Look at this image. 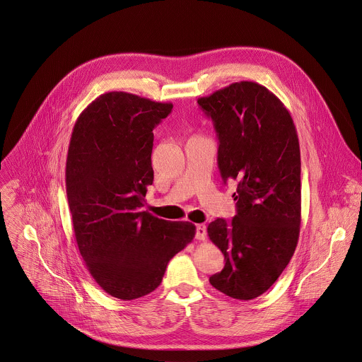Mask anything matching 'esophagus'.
I'll return each instance as SVG.
<instances>
[{
  "mask_svg": "<svg viewBox=\"0 0 362 362\" xmlns=\"http://www.w3.org/2000/svg\"><path fill=\"white\" fill-rule=\"evenodd\" d=\"M196 238L199 241H206L207 238V230H206V226L204 224H197L196 226Z\"/></svg>",
  "mask_w": 362,
  "mask_h": 362,
  "instance_id": "34e87169",
  "label": "esophagus"
}]
</instances>
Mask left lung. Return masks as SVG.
Wrapping results in <instances>:
<instances>
[{"label":"left lung","instance_id":"left-lung-1","mask_svg":"<svg viewBox=\"0 0 362 362\" xmlns=\"http://www.w3.org/2000/svg\"><path fill=\"white\" fill-rule=\"evenodd\" d=\"M218 135L224 182L237 180V214L207 227L224 254V269L210 284L224 295L251 300L265 293L288 267L302 221L300 148L284 103L265 86L238 81L197 100Z\"/></svg>","mask_w":362,"mask_h":362}]
</instances>
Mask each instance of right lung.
Segmentation results:
<instances>
[{
	"label": "right lung",
	"mask_w": 362,
	"mask_h": 362,
	"mask_svg": "<svg viewBox=\"0 0 362 362\" xmlns=\"http://www.w3.org/2000/svg\"><path fill=\"white\" fill-rule=\"evenodd\" d=\"M124 91L101 94L78 115L66 160V193L80 255L110 296L153 292L168 262L196 234L189 221L144 211L153 182V128L172 111Z\"/></svg>",
	"instance_id": "add662e5"
}]
</instances>
